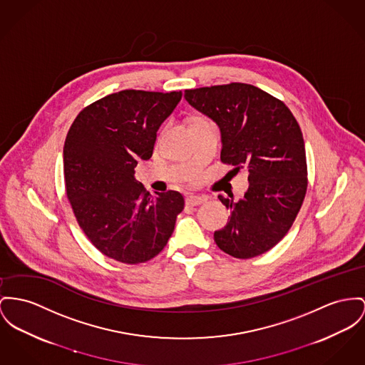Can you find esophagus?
<instances>
[{
  "label": "esophagus",
  "mask_w": 365,
  "mask_h": 365,
  "mask_svg": "<svg viewBox=\"0 0 365 365\" xmlns=\"http://www.w3.org/2000/svg\"><path fill=\"white\" fill-rule=\"evenodd\" d=\"M206 200H207V197H206V196H200V195H190V196L185 199L187 205H190V206H199V205L205 203Z\"/></svg>",
  "instance_id": "esophagus-1"
}]
</instances>
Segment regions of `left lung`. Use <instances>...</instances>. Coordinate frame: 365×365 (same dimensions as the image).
Wrapping results in <instances>:
<instances>
[{
  "label": "left lung",
  "mask_w": 365,
  "mask_h": 365,
  "mask_svg": "<svg viewBox=\"0 0 365 365\" xmlns=\"http://www.w3.org/2000/svg\"><path fill=\"white\" fill-rule=\"evenodd\" d=\"M184 98L219 125L221 162L232 165V171H249L241 200L219 195L231 216L215 241L237 259L266 253L289 231L307 190L299 124L284 102L250 84L185 90Z\"/></svg>",
  "instance_id": "8db88e82"
}]
</instances>
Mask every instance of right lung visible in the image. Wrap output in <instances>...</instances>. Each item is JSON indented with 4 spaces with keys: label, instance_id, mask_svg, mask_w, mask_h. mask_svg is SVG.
<instances>
[{
    "label": "right lung",
    "instance_id": "right-lung-1",
    "mask_svg": "<svg viewBox=\"0 0 365 365\" xmlns=\"http://www.w3.org/2000/svg\"><path fill=\"white\" fill-rule=\"evenodd\" d=\"M181 97V91H119L83 109L68 133V199L84 234L110 259L138 264L159 255L184 209L180 192L152 196L134 175L137 163L150 159L156 133Z\"/></svg>",
    "mask_w": 365,
    "mask_h": 365
}]
</instances>
